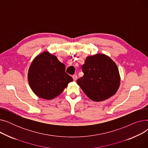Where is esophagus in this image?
I'll return each instance as SVG.
<instances>
[{"instance_id": "34e87169", "label": "esophagus", "mask_w": 148, "mask_h": 148, "mask_svg": "<svg viewBox=\"0 0 148 148\" xmlns=\"http://www.w3.org/2000/svg\"><path fill=\"white\" fill-rule=\"evenodd\" d=\"M73 78L74 80V81H75V80L77 79V75L76 74L73 75Z\"/></svg>"}]
</instances>
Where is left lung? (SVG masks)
I'll return each mask as SVG.
<instances>
[{
    "mask_svg": "<svg viewBox=\"0 0 148 148\" xmlns=\"http://www.w3.org/2000/svg\"><path fill=\"white\" fill-rule=\"evenodd\" d=\"M82 69L84 75L77 83L92 101H102L117 92L120 85L119 73L110 58L103 54L88 56Z\"/></svg>",
    "mask_w": 148,
    "mask_h": 148,
    "instance_id": "8db88e82",
    "label": "left lung"
}]
</instances>
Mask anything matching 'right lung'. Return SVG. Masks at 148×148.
<instances>
[{
	"instance_id": "add662e5",
	"label": "right lung",
	"mask_w": 148,
	"mask_h": 148,
	"mask_svg": "<svg viewBox=\"0 0 148 148\" xmlns=\"http://www.w3.org/2000/svg\"><path fill=\"white\" fill-rule=\"evenodd\" d=\"M72 77L65 73V66L47 51L36 56L28 72V82L39 97L51 99L63 92Z\"/></svg>"
}]
</instances>
